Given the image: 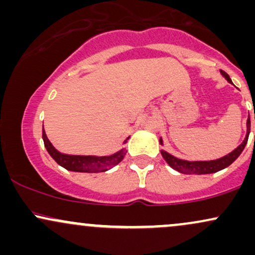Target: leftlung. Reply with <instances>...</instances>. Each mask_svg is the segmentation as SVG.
I'll return each instance as SVG.
<instances>
[{"instance_id":"obj_1","label":"left lung","mask_w":255,"mask_h":255,"mask_svg":"<svg viewBox=\"0 0 255 255\" xmlns=\"http://www.w3.org/2000/svg\"><path fill=\"white\" fill-rule=\"evenodd\" d=\"M221 73H222V75H223V77L227 79L230 84H233L231 83V79L229 78V75H228L227 73H225L224 71H221ZM250 131H251V121H250V116H248L247 134H246L244 142H242V144L240 145L238 148H235V150L231 152V153L227 154V156H224L222 158H219V159L210 160V162H187V160H181V159H177V158L172 157L171 154H169L168 152H165V151H160V153H162V156L165 159V162L168 163V164L170 165L172 169H175V170L181 172V174H187V175L213 174V172H217L219 170H222V169L229 166L231 163H233L234 160H235L236 158L241 154V152L244 151L245 146L248 141ZM160 142H162V140H160Z\"/></svg>"}]
</instances>
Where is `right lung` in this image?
Instances as JSON below:
<instances>
[{
	"label": "right lung",
	"mask_w": 255,
	"mask_h": 255,
	"mask_svg": "<svg viewBox=\"0 0 255 255\" xmlns=\"http://www.w3.org/2000/svg\"><path fill=\"white\" fill-rule=\"evenodd\" d=\"M43 140L44 146L48 150L49 154L54 158L55 162L64 169L69 171H78V172H103L109 170L118 165L122 159H124L127 151L121 150L116 153L111 154L108 157H95V156H68V154L60 153L49 139L46 137L45 131L43 128ZM127 141V140H126Z\"/></svg>",
	"instance_id": "1"
}]
</instances>
